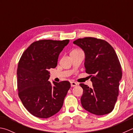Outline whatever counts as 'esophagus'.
Returning a JSON list of instances; mask_svg holds the SVG:
<instances>
[{
	"label": "esophagus",
	"mask_w": 133,
	"mask_h": 133,
	"mask_svg": "<svg viewBox=\"0 0 133 133\" xmlns=\"http://www.w3.org/2000/svg\"><path fill=\"white\" fill-rule=\"evenodd\" d=\"M71 87H76V86L78 85V83L75 82H71Z\"/></svg>",
	"instance_id": "obj_1"
}]
</instances>
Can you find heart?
<instances>
[{
    "label": "heart",
    "mask_w": 133,
    "mask_h": 133,
    "mask_svg": "<svg viewBox=\"0 0 133 133\" xmlns=\"http://www.w3.org/2000/svg\"><path fill=\"white\" fill-rule=\"evenodd\" d=\"M79 51V50H73L72 51H71V52H76V51Z\"/></svg>",
    "instance_id": "heart-1"
}]
</instances>
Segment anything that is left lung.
Wrapping results in <instances>:
<instances>
[{"instance_id": "left-lung-1", "label": "left lung", "mask_w": 133, "mask_h": 133, "mask_svg": "<svg viewBox=\"0 0 133 133\" xmlns=\"http://www.w3.org/2000/svg\"><path fill=\"white\" fill-rule=\"evenodd\" d=\"M83 50L86 72L90 74L93 88L80 83L81 98L86 110L96 115L112 111L118 95L122 67L115 50L108 42L94 37L79 38L73 42Z\"/></svg>"}]
</instances>
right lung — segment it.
<instances>
[{
	"label": "right lung",
	"instance_id": "right-lung-1",
	"mask_svg": "<svg viewBox=\"0 0 133 133\" xmlns=\"http://www.w3.org/2000/svg\"><path fill=\"white\" fill-rule=\"evenodd\" d=\"M69 39H42L32 43L18 62V94L25 108L37 117L46 118L62 107L71 84L68 81H50L49 69L57 65L58 57Z\"/></svg>",
	"mask_w": 133,
	"mask_h": 133
}]
</instances>
